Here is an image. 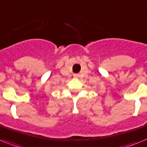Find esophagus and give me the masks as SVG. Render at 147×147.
Returning <instances> with one entry per match:
<instances>
[{"mask_svg":"<svg viewBox=\"0 0 147 147\" xmlns=\"http://www.w3.org/2000/svg\"><path fill=\"white\" fill-rule=\"evenodd\" d=\"M73 77L74 78H78L79 77V75H78V74H74Z\"/></svg>","mask_w":147,"mask_h":147,"instance_id":"esophagus-1","label":"esophagus"}]
</instances>
